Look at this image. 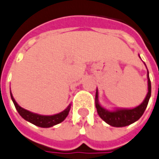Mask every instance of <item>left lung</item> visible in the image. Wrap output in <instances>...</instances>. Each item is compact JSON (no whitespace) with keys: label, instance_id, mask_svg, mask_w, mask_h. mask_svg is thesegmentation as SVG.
Masks as SVG:
<instances>
[{"label":"left lung","instance_id":"obj_1","mask_svg":"<svg viewBox=\"0 0 159 159\" xmlns=\"http://www.w3.org/2000/svg\"><path fill=\"white\" fill-rule=\"evenodd\" d=\"M148 93L143 102L134 109L130 110H118L116 111H109L104 110L103 108L100 106L98 103V92L97 90L96 93V108L99 116L102 118L104 122H106L108 125L114 126V127H124L127 125L133 124L134 122L139 120L142 116L143 112L145 111L146 107L149 102V99L151 98L152 94V85H151V80L149 77V72H148Z\"/></svg>","mask_w":159,"mask_h":159}]
</instances>
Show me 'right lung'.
<instances>
[{"label": "right lung", "instance_id": "obj_1", "mask_svg": "<svg viewBox=\"0 0 159 159\" xmlns=\"http://www.w3.org/2000/svg\"><path fill=\"white\" fill-rule=\"evenodd\" d=\"M10 95H11L12 101H13L15 106H16V109L18 111V113L21 116V117H23L25 120L30 122L31 124L36 125V126H39V127H42V128L52 127L54 125L61 123L62 121L65 119L66 116H68L70 110V104L66 110H64L59 114H56V115H53V116H42V115L32 113V112H30V111H27L25 109L19 106L17 104V102H16V100L13 98L11 92H10Z\"/></svg>", "mask_w": 159, "mask_h": 159}]
</instances>
